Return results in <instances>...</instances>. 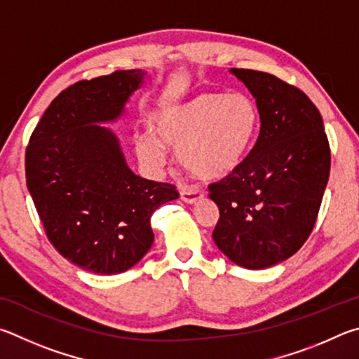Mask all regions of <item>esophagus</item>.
I'll return each instance as SVG.
<instances>
[{
  "label": "esophagus",
  "instance_id": "obj_1",
  "mask_svg": "<svg viewBox=\"0 0 359 359\" xmlns=\"http://www.w3.org/2000/svg\"><path fill=\"white\" fill-rule=\"evenodd\" d=\"M203 197V194L197 189H183L181 191V200L186 203H196Z\"/></svg>",
  "mask_w": 359,
  "mask_h": 359
}]
</instances>
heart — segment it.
Returning <instances> with one entry per match:
<instances>
[{
    "instance_id": "b5f03b06",
    "label": "heart",
    "mask_w": 359,
    "mask_h": 359,
    "mask_svg": "<svg viewBox=\"0 0 359 359\" xmlns=\"http://www.w3.org/2000/svg\"><path fill=\"white\" fill-rule=\"evenodd\" d=\"M260 113L243 93H203L151 118L154 135H138L135 153L149 168L167 162L165 147L176 148L184 168L206 180H222L246 159L259 132Z\"/></svg>"
}]
</instances>
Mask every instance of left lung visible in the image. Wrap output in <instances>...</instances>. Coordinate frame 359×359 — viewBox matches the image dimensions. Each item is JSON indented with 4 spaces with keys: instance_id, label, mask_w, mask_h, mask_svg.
<instances>
[{
    "instance_id": "8db88e82",
    "label": "left lung",
    "mask_w": 359,
    "mask_h": 359,
    "mask_svg": "<svg viewBox=\"0 0 359 359\" xmlns=\"http://www.w3.org/2000/svg\"><path fill=\"white\" fill-rule=\"evenodd\" d=\"M257 100L260 134L240 168L210 184L219 206L216 246L248 269L297 254L312 233L330 178L331 151L312 100L276 75L231 69Z\"/></svg>"
}]
</instances>
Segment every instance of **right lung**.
Returning a JSON list of instances; mask_svg holds the SVG:
<instances>
[{"mask_svg":"<svg viewBox=\"0 0 359 359\" xmlns=\"http://www.w3.org/2000/svg\"><path fill=\"white\" fill-rule=\"evenodd\" d=\"M144 72L115 71L80 80L56 96L25 153L27 186L48 241L96 274H118L154 241L151 216L180 197L173 184L140 178L126 165L113 121Z\"/></svg>","mask_w":359,"mask_h":359,"instance_id":"obj_1","label":"right lung"}]
</instances>
